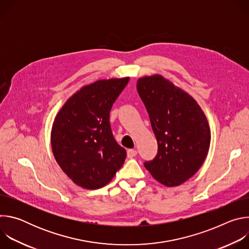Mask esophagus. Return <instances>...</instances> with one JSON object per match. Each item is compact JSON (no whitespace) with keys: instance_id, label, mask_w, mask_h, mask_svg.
Instances as JSON below:
<instances>
[{"instance_id":"esophagus-1","label":"esophagus","mask_w":249,"mask_h":249,"mask_svg":"<svg viewBox=\"0 0 249 249\" xmlns=\"http://www.w3.org/2000/svg\"><path fill=\"white\" fill-rule=\"evenodd\" d=\"M127 156H128L129 159H132V158H134V157L137 156V151L134 150V149H130V150H128V152H127Z\"/></svg>"}]
</instances>
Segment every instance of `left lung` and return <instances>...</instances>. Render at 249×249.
I'll use <instances>...</instances> for the list:
<instances>
[{
    "instance_id": "obj_1",
    "label": "left lung",
    "mask_w": 249,
    "mask_h": 249,
    "mask_svg": "<svg viewBox=\"0 0 249 249\" xmlns=\"http://www.w3.org/2000/svg\"><path fill=\"white\" fill-rule=\"evenodd\" d=\"M137 89L158 141L156 158L144 165L160 183L180 185L208 155L211 132L206 115L189 93L160 75L140 78Z\"/></svg>"
}]
</instances>
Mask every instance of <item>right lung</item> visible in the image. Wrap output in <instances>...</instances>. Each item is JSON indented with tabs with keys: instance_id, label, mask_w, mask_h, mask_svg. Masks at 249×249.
<instances>
[{
	"instance_id": "right-lung-1",
	"label": "right lung",
	"mask_w": 249,
	"mask_h": 249,
	"mask_svg": "<svg viewBox=\"0 0 249 249\" xmlns=\"http://www.w3.org/2000/svg\"><path fill=\"white\" fill-rule=\"evenodd\" d=\"M129 77L83 87L57 113L51 131L54 158L72 181L86 189L108 184L123 165L126 150L115 141L109 113Z\"/></svg>"
}]
</instances>
